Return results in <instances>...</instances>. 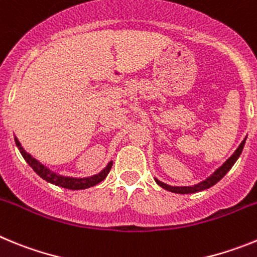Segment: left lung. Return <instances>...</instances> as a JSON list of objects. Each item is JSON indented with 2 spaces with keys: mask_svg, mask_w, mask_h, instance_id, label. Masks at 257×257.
<instances>
[{
  "mask_svg": "<svg viewBox=\"0 0 257 257\" xmlns=\"http://www.w3.org/2000/svg\"><path fill=\"white\" fill-rule=\"evenodd\" d=\"M244 143H246V139L240 143V145L237 148V151L234 152V154H233V156H231L230 158H229V160L221 166V167H219L216 171L211 175L210 178H207L206 180L202 181V183L196 184V185H193V187H171V185H167V184L162 183V181L160 180H157V179H156V183L158 184L160 187H162L163 189L169 190V192H172V193H179V194H189V193H196V192H201V190L208 189V188H211L212 185H215L217 181L221 180V179L226 175V172L233 167L235 161L238 160V157L240 156V153H242V151H243Z\"/></svg>",
  "mask_w": 257,
  "mask_h": 257,
  "instance_id": "left-lung-1",
  "label": "left lung"
}]
</instances>
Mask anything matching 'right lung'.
Here are the masks:
<instances>
[{
    "instance_id": "1",
    "label": "right lung",
    "mask_w": 257,
    "mask_h": 257,
    "mask_svg": "<svg viewBox=\"0 0 257 257\" xmlns=\"http://www.w3.org/2000/svg\"><path fill=\"white\" fill-rule=\"evenodd\" d=\"M15 144H17L18 149H19L20 153H22L23 158L27 161V163L31 166L36 174L40 175L41 178L44 179V180L49 181V183L51 184H55V185H58V187L65 188V189L78 190V189H86V188L94 187V185L101 183V181L106 178V175L109 174V171H110L113 165V162H109L108 166H106L103 171L94 175V176H90V178H83V179L68 178V176H61V175L55 174V172H51L47 167H45L42 163H40L36 158H33L31 154L27 153V152L23 149L22 144H20L19 140H18L17 138H15Z\"/></svg>"
}]
</instances>
